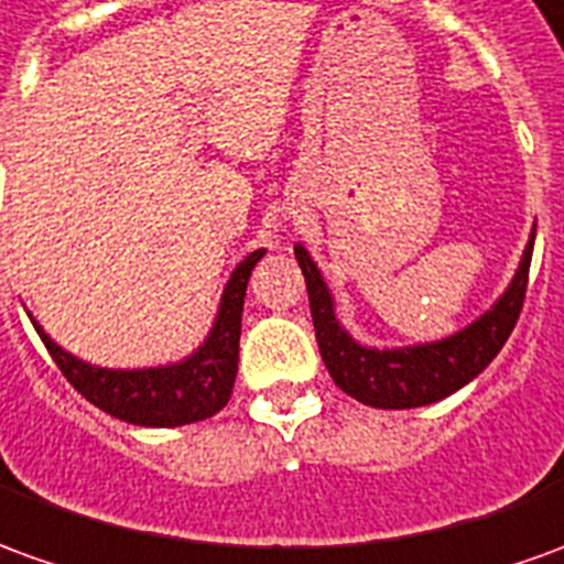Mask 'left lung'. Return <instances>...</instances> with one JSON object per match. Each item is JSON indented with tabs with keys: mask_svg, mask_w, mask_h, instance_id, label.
I'll use <instances>...</instances> for the list:
<instances>
[{
	"mask_svg": "<svg viewBox=\"0 0 564 564\" xmlns=\"http://www.w3.org/2000/svg\"><path fill=\"white\" fill-rule=\"evenodd\" d=\"M531 251H534V232L528 239L525 254L512 275L510 289L464 332L452 334L445 340H433V344H417V347L375 349L356 344L340 328V322L334 316L332 291L322 279L319 267L306 254L304 245H294V258L306 279L322 362L334 383L371 408H421L467 387L469 380L488 368V362L503 349L507 337L516 328V319L525 304Z\"/></svg>",
	"mask_w": 564,
	"mask_h": 564,
	"instance_id": "8db88e82",
	"label": "left lung"
}]
</instances>
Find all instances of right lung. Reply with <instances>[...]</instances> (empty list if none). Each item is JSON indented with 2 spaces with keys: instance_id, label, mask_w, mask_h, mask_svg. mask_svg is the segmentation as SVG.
<instances>
[{
  "instance_id": "right-lung-1",
  "label": "right lung",
  "mask_w": 564,
  "mask_h": 564,
  "mask_svg": "<svg viewBox=\"0 0 564 564\" xmlns=\"http://www.w3.org/2000/svg\"><path fill=\"white\" fill-rule=\"evenodd\" d=\"M267 251L258 248L232 270L230 282L220 297V310L193 356L184 362L159 365V368H97L76 359L73 352L57 347L48 334L39 328L45 349L52 352L61 375L79 390L91 405L107 411L119 421L134 426H184V423L215 417L230 402L236 371H239V334H242V304L248 275Z\"/></svg>"
}]
</instances>
